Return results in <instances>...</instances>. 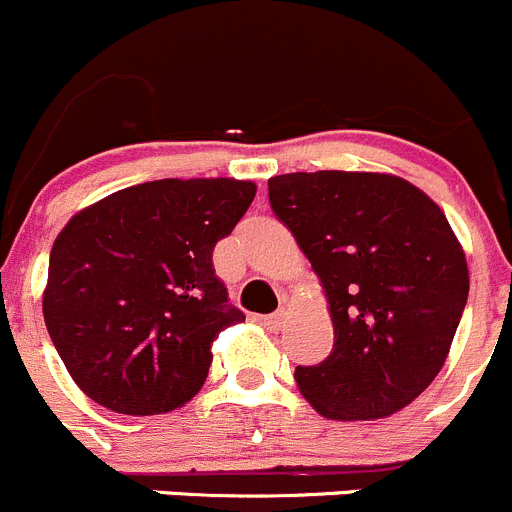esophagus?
Wrapping results in <instances>:
<instances>
[{
  "label": "esophagus",
  "mask_w": 512,
  "mask_h": 512,
  "mask_svg": "<svg viewBox=\"0 0 512 512\" xmlns=\"http://www.w3.org/2000/svg\"><path fill=\"white\" fill-rule=\"evenodd\" d=\"M258 321L268 328V331H281V326L286 323V311H276V313H268V316H258Z\"/></svg>",
  "instance_id": "obj_1"
}]
</instances>
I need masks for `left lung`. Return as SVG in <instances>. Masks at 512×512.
Instances as JSON below:
<instances>
[{"mask_svg":"<svg viewBox=\"0 0 512 512\" xmlns=\"http://www.w3.org/2000/svg\"><path fill=\"white\" fill-rule=\"evenodd\" d=\"M328 301L333 351L298 366L301 396L331 421H378L416 401L448 358L468 301L463 246L433 199L378 171L268 179Z\"/></svg>","mask_w":512,"mask_h":512,"instance_id":"left-lung-1","label":"left lung"}]
</instances>
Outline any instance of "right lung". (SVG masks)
<instances>
[{
  "label": "right lung",
  "instance_id": "right-lung-1",
  "mask_svg": "<svg viewBox=\"0 0 512 512\" xmlns=\"http://www.w3.org/2000/svg\"><path fill=\"white\" fill-rule=\"evenodd\" d=\"M254 196V181H146L86 206L59 231L44 323L91 401L156 416L201 391L214 341L246 318L226 303L214 246Z\"/></svg>",
  "mask_w": 512,
  "mask_h": 512
}]
</instances>
